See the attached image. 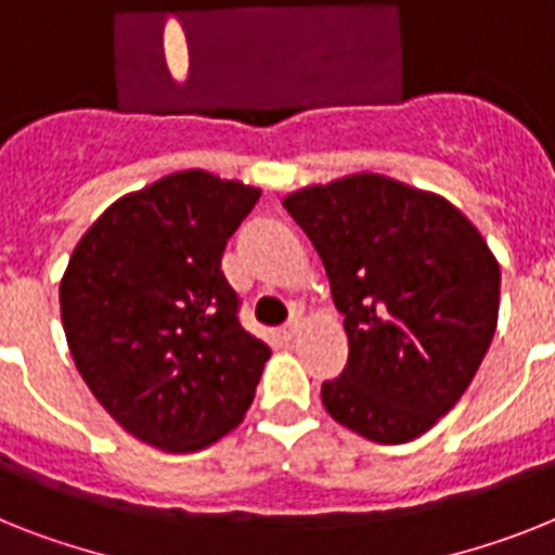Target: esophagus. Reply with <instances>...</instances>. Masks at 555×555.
Listing matches in <instances>:
<instances>
[{
    "instance_id": "34e87169",
    "label": "esophagus",
    "mask_w": 555,
    "mask_h": 555,
    "mask_svg": "<svg viewBox=\"0 0 555 555\" xmlns=\"http://www.w3.org/2000/svg\"><path fill=\"white\" fill-rule=\"evenodd\" d=\"M304 323H306L304 309H295V311H292V318H288V323H286V326H283V337H286V340H292V337H297V332L304 328Z\"/></svg>"
}]
</instances>
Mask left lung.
<instances>
[{"label":"left lung","instance_id":"left-lung-1","mask_svg":"<svg viewBox=\"0 0 555 555\" xmlns=\"http://www.w3.org/2000/svg\"><path fill=\"white\" fill-rule=\"evenodd\" d=\"M283 206L318 249L346 314L349 363L320 388L349 431L402 446L460 402L499 318V263L479 229L434 192L360 172Z\"/></svg>","mask_w":555,"mask_h":555}]
</instances>
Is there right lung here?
<instances>
[{
    "label": "right lung",
    "instance_id": "right-lung-1",
    "mask_svg": "<svg viewBox=\"0 0 555 555\" xmlns=\"http://www.w3.org/2000/svg\"><path fill=\"white\" fill-rule=\"evenodd\" d=\"M260 190L184 169L107 206L59 286L73 363L124 431L186 453L229 434L255 400L269 346L237 320L221 272Z\"/></svg>",
    "mask_w": 555,
    "mask_h": 555
}]
</instances>
